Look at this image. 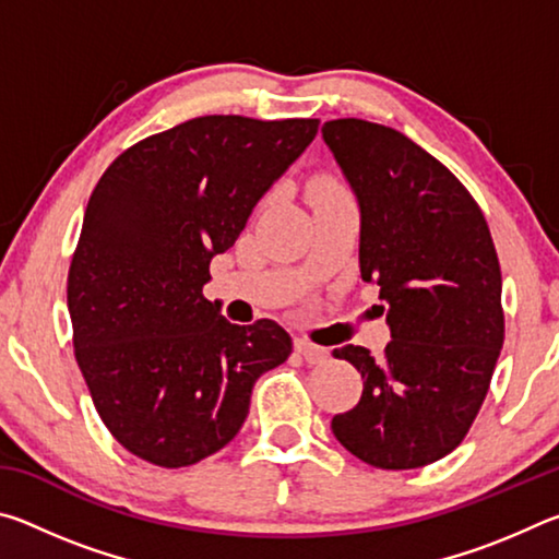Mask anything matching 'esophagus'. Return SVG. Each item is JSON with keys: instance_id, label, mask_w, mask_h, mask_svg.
Segmentation results:
<instances>
[{"instance_id": "obj_1", "label": "esophagus", "mask_w": 559, "mask_h": 559, "mask_svg": "<svg viewBox=\"0 0 559 559\" xmlns=\"http://www.w3.org/2000/svg\"><path fill=\"white\" fill-rule=\"evenodd\" d=\"M296 353L300 357H306V362H310V365L325 362V357H328L325 347L310 343V340H306V337H296Z\"/></svg>"}]
</instances>
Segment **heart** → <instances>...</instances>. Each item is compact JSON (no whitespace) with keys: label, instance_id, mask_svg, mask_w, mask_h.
Segmentation results:
<instances>
[{"label":"heart","instance_id":"1","mask_svg":"<svg viewBox=\"0 0 559 559\" xmlns=\"http://www.w3.org/2000/svg\"><path fill=\"white\" fill-rule=\"evenodd\" d=\"M345 189L343 185L337 182V179L328 177V175H320L316 177L313 182L308 187V197L310 202H318V200H333V197H343Z\"/></svg>","mask_w":559,"mask_h":559}]
</instances>
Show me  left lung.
Listing matches in <instances>:
<instances>
[{
    "label": "left lung",
    "mask_w": 559,
    "mask_h": 559,
    "mask_svg": "<svg viewBox=\"0 0 559 559\" xmlns=\"http://www.w3.org/2000/svg\"><path fill=\"white\" fill-rule=\"evenodd\" d=\"M323 138L359 202V273L392 328L380 357L333 349L365 386L330 427L374 468H421L459 447L488 394L506 337L496 246L468 189L400 130L340 118Z\"/></svg>",
    "instance_id": "8db88e82"
}]
</instances>
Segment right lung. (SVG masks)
I'll return each mask as SVG.
<instances>
[{"label": "right lung", "instance_id": "right-lung-1", "mask_svg": "<svg viewBox=\"0 0 559 559\" xmlns=\"http://www.w3.org/2000/svg\"><path fill=\"white\" fill-rule=\"evenodd\" d=\"M318 126L192 118L128 147L98 179L69 269L73 353L132 456L163 468L212 456L239 433L259 377L288 359L278 323L234 325L202 288Z\"/></svg>", "mask_w": 559, "mask_h": 559}]
</instances>
